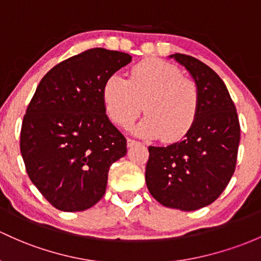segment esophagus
Returning <instances> with one entry per match:
<instances>
[{
  "label": "esophagus",
  "instance_id": "obj_1",
  "mask_svg": "<svg viewBox=\"0 0 261 261\" xmlns=\"http://www.w3.org/2000/svg\"><path fill=\"white\" fill-rule=\"evenodd\" d=\"M138 141H134V139H132V138H128L127 139V145L128 147H133V145H136V144H138Z\"/></svg>",
  "mask_w": 261,
  "mask_h": 261
}]
</instances>
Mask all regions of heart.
<instances>
[{"label":"heart","instance_id":"b5f03b06","mask_svg":"<svg viewBox=\"0 0 261 261\" xmlns=\"http://www.w3.org/2000/svg\"><path fill=\"white\" fill-rule=\"evenodd\" d=\"M102 98L109 118L128 127L143 111L148 114L136 127L141 136L176 142L192 129L200 108L195 81L162 60H147L130 69L128 80L119 74L107 78Z\"/></svg>","mask_w":261,"mask_h":261}]
</instances>
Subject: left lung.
Wrapping results in <instances>:
<instances>
[{"label": "left lung", "mask_w": 261, "mask_h": 261, "mask_svg": "<svg viewBox=\"0 0 261 261\" xmlns=\"http://www.w3.org/2000/svg\"><path fill=\"white\" fill-rule=\"evenodd\" d=\"M184 66L200 91V108L183 141L152 147L145 183L155 200L168 208L192 212L209 205L234 174L240 124L237 108L221 78L192 56H170Z\"/></svg>", "instance_id": "1"}]
</instances>
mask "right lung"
I'll use <instances>...</instances> for the list:
<instances>
[{"label": "right lung", "mask_w": 261, "mask_h": 261, "mask_svg": "<svg viewBox=\"0 0 261 261\" xmlns=\"http://www.w3.org/2000/svg\"><path fill=\"white\" fill-rule=\"evenodd\" d=\"M132 61L128 53L91 48L58 63L41 80L22 120L27 174L55 208L82 212L102 199L109 167L127 139L106 114L102 89Z\"/></svg>", "instance_id": "right-lung-1"}]
</instances>
